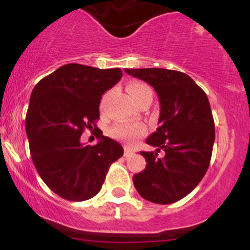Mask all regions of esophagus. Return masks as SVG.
I'll use <instances>...</instances> for the list:
<instances>
[{
  "instance_id": "34e87169",
  "label": "esophagus",
  "mask_w": 250,
  "mask_h": 250,
  "mask_svg": "<svg viewBox=\"0 0 250 250\" xmlns=\"http://www.w3.org/2000/svg\"><path fill=\"white\" fill-rule=\"evenodd\" d=\"M134 154H135V151L133 150V149H130V148H125V157L131 156V155H134Z\"/></svg>"
}]
</instances>
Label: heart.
<instances>
[{"label":"heart","mask_w":250,"mask_h":250,"mask_svg":"<svg viewBox=\"0 0 250 250\" xmlns=\"http://www.w3.org/2000/svg\"><path fill=\"white\" fill-rule=\"evenodd\" d=\"M127 90L137 105L146 100L153 99V91L146 83L137 81L130 82L128 84ZM146 133H147V128L141 123H130V125L121 123V125H114L110 129V135L114 139L121 140V141L127 143L136 142L137 140L145 136Z\"/></svg>","instance_id":"1"}]
</instances>
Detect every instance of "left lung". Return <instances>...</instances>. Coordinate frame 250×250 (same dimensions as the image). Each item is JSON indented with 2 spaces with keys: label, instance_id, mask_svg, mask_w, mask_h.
<instances>
[{
  "label": "left lung",
  "instance_id": "left-lung-1",
  "mask_svg": "<svg viewBox=\"0 0 250 250\" xmlns=\"http://www.w3.org/2000/svg\"><path fill=\"white\" fill-rule=\"evenodd\" d=\"M159 95V128L147 139L156 151H140L147 166L133 182L143 199L170 205L190 193L210 163L215 125L205 91L187 74L162 68L125 69ZM162 150L164 155L158 156Z\"/></svg>",
  "mask_w": 250,
  "mask_h": 250
}]
</instances>
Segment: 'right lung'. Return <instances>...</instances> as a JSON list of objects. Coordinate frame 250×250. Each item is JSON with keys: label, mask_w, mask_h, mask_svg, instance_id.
Wrapping results in <instances>:
<instances>
[{"label": "right lung", "mask_w": 250, "mask_h": 250, "mask_svg": "<svg viewBox=\"0 0 250 250\" xmlns=\"http://www.w3.org/2000/svg\"><path fill=\"white\" fill-rule=\"evenodd\" d=\"M120 68L99 69L69 63L43 77L34 88L25 116L31 159L43 182L68 201H85L101 190L113 162L123 155L120 143L102 135V95L121 80ZM99 142H79L85 128Z\"/></svg>", "instance_id": "obj_1"}]
</instances>
